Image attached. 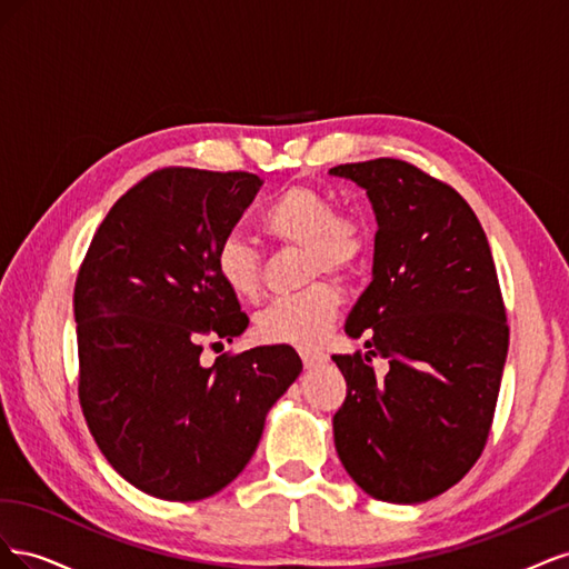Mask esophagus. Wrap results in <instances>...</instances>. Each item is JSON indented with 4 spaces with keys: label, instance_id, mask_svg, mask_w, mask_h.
<instances>
[{
    "label": "esophagus",
    "instance_id": "34e87169",
    "mask_svg": "<svg viewBox=\"0 0 569 569\" xmlns=\"http://www.w3.org/2000/svg\"><path fill=\"white\" fill-rule=\"evenodd\" d=\"M299 353H301V360H303L306 368H318L327 360V356L322 351H316V349H299Z\"/></svg>",
    "mask_w": 569,
    "mask_h": 569
}]
</instances>
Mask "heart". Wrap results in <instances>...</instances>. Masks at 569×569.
<instances>
[{"instance_id": "obj_1", "label": "heart", "mask_w": 569, "mask_h": 569, "mask_svg": "<svg viewBox=\"0 0 569 569\" xmlns=\"http://www.w3.org/2000/svg\"><path fill=\"white\" fill-rule=\"evenodd\" d=\"M270 237L289 247H306V278L322 272L349 278L368 256V230L313 184H289L263 216ZM216 270L237 299L253 301L263 289V253L247 237L226 234L216 247ZM341 306L332 282L320 280L297 295L272 299L256 316V332L270 343L313 347L330 330Z\"/></svg>"}]
</instances>
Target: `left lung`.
Segmentation results:
<instances>
[{
    "instance_id": "1",
    "label": "left lung",
    "mask_w": 569,
    "mask_h": 569,
    "mask_svg": "<svg viewBox=\"0 0 569 569\" xmlns=\"http://www.w3.org/2000/svg\"><path fill=\"white\" fill-rule=\"evenodd\" d=\"M377 218L372 282L347 318L368 353L332 356L347 380L335 446L377 501L422 503L470 472L491 432L508 320L487 234L451 184L401 159L330 168ZM372 355L390 360L377 378Z\"/></svg>"
}]
</instances>
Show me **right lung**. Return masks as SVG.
I'll return each instance as SVG.
<instances>
[{"mask_svg":"<svg viewBox=\"0 0 569 569\" xmlns=\"http://www.w3.org/2000/svg\"><path fill=\"white\" fill-rule=\"evenodd\" d=\"M261 184L244 170H153L111 206L78 270L82 416L113 470L163 501L228 487L301 372L289 343L199 363L203 343L249 327L216 247Z\"/></svg>","mask_w":569,"mask_h":569,"instance_id":"obj_1","label":"right lung"}]
</instances>
